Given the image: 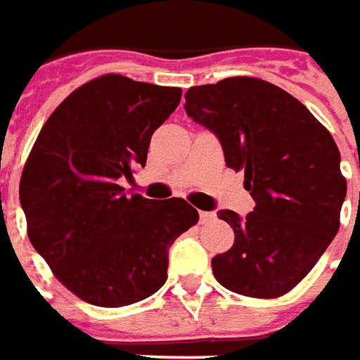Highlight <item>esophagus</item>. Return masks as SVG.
I'll return each mask as SVG.
<instances>
[{
    "instance_id": "34e87169",
    "label": "esophagus",
    "mask_w": 360,
    "mask_h": 360,
    "mask_svg": "<svg viewBox=\"0 0 360 360\" xmlns=\"http://www.w3.org/2000/svg\"><path fill=\"white\" fill-rule=\"evenodd\" d=\"M215 219V213H211V211H201L200 213V223L201 225H209L211 221Z\"/></svg>"
}]
</instances>
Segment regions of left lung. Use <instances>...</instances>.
<instances>
[{"label": "left lung", "instance_id": "8db88e82", "mask_svg": "<svg viewBox=\"0 0 360 360\" xmlns=\"http://www.w3.org/2000/svg\"><path fill=\"white\" fill-rule=\"evenodd\" d=\"M184 108L219 137L226 167L244 170L256 201L242 219L219 211L234 244L211 259L215 279L244 297H281L310 274L339 231L347 182L338 145L304 104L262 79L192 86Z\"/></svg>", "mask_w": 360, "mask_h": 360}]
</instances>
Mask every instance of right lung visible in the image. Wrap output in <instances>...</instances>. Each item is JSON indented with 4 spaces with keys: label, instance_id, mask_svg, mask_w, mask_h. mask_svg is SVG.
Returning <instances> with one entry per match:
<instances>
[{
    "label": "right lung",
    "instance_id": "right-lung-1",
    "mask_svg": "<svg viewBox=\"0 0 360 360\" xmlns=\"http://www.w3.org/2000/svg\"><path fill=\"white\" fill-rule=\"evenodd\" d=\"M182 89L103 75L75 89L40 129L19 186L30 244L89 304L127 307L165 285L170 244L200 213L182 198H127L155 129Z\"/></svg>",
    "mask_w": 360,
    "mask_h": 360
}]
</instances>
